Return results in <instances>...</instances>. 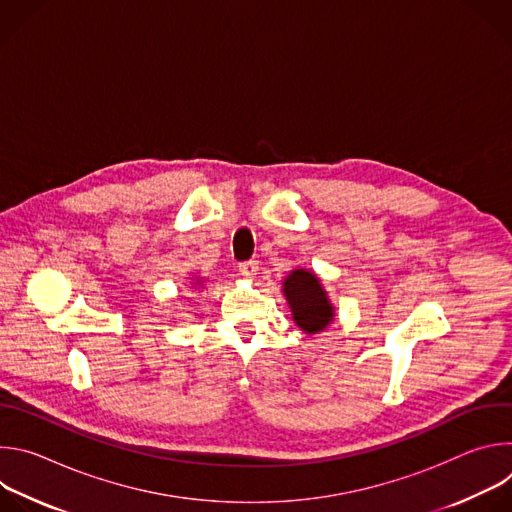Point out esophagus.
<instances>
[{
	"label": "esophagus",
	"mask_w": 512,
	"mask_h": 512,
	"mask_svg": "<svg viewBox=\"0 0 512 512\" xmlns=\"http://www.w3.org/2000/svg\"><path fill=\"white\" fill-rule=\"evenodd\" d=\"M257 269H259L257 261H243V263L239 265L241 275H243V277H247V279H253V277L257 275Z\"/></svg>",
	"instance_id": "1"
}]
</instances>
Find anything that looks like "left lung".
I'll return each instance as SVG.
<instances>
[{
    "label": "left lung",
    "instance_id": "8db88e82",
    "mask_svg": "<svg viewBox=\"0 0 512 512\" xmlns=\"http://www.w3.org/2000/svg\"><path fill=\"white\" fill-rule=\"evenodd\" d=\"M283 294L302 330L314 334L332 322V306L314 273L306 269L291 271L283 281Z\"/></svg>",
    "mask_w": 512,
    "mask_h": 512
}]
</instances>
